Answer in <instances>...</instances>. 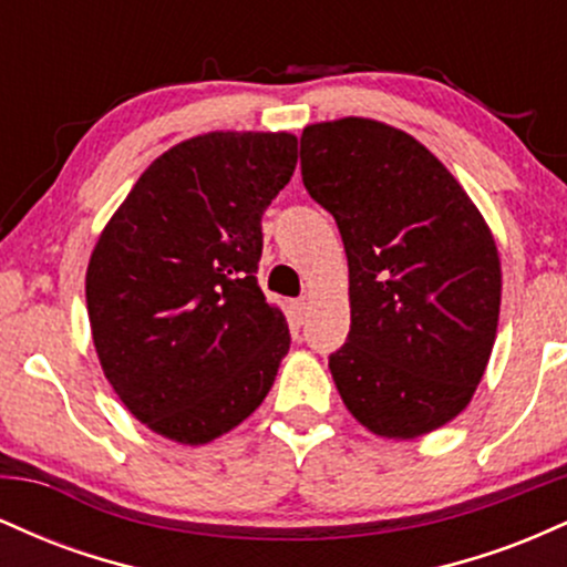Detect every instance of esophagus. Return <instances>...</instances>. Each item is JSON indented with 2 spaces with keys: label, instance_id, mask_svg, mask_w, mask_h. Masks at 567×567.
Listing matches in <instances>:
<instances>
[{
  "label": "esophagus",
  "instance_id": "obj_1",
  "mask_svg": "<svg viewBox=\"0 0 567 567\" xmlns=\"http://www.w3.org/2000/svg\"><path fill=\"white\" fill-rule=\"evenodd\" d=\"M290 309H292V317H296V322H303L306 320V311H309V303H306L303 298H301V301H292Z\"/></svg>",
  "mask_w": 567,
  "mask_h": 567
}]
</instances>
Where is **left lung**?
Listing matches in <instances>:
<instances>
[{
    "label": "left lung",
    "mask_w": 567,
    "mask_h": 567,
    "mask_svg": "<svg viewBox=\"0 0 567 567\" xmlns=\"http://www.w3.org/2000/svg\"><path fill=\"white\" fill-rule=\"evenodd\" d=\"M301 175L349 261V338L328 362L338 394L368 432L424 437L464 413L496 343L491 226L424 143L368 116L306 125Z\"/></svg>",
    "instance_id": "8db88e82"
}]
</instances>
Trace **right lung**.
<instances>
[{
    "mask_svg": "<svg viewBox=\"0 0 567 567\" xmlns=\"http://www.w3.org/2000/svg\"><path fill=\"white\" fill-rule=\"evenodd\" d=\"M296 162L285 130L194 135L143 171L97 237L84 277L97 362L159 437L207 445L277 379L290 330L256 271L261 216Z\"/></svg>",
    "mask_w": 567,
    "mask_h": 567,
    "instance_id": "obj_1",
    "label": "right lung"
}]
</instances>
